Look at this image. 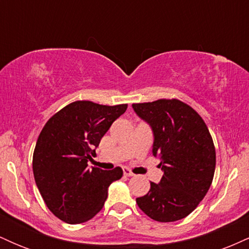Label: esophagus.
Listing matches in <instances>:
<instances>
[{
  "label": "esophagus",
  "mask_w": 249,
  "mask_h": 249,
  "mask_svg": "<svg viewBox=\"0 0 249 249\" xmlns=\"http://www.w3.org/2000/svg\"><path fill=\"white\" fill-rule=\"evenodd\" d=\"M124 176H126V177H133L134 173L132 172V171L130 170V168L125 167V168H124Z\"/></svg>",
  "instance_id": "esophagus-1"
}]
</instances>
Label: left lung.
<instances>
[{
    "mask_svg": "<svg viewBox=\"0 0 249 249\" xmlns=\"http://www.w3.org/2000/svg\"><path fill=\"white\" fill-rule=\"evenodd\" d=\"M152 128V154L164 172L158 184L136 201L151 219L172 222L192 213L210 190L215 171V148L202 118L178 99L132 104Z\"/></svg>",
    "mask_w": 249,
    "mask_h": 249,
    "instance_id": "left-lung-1",
    "label": "left lung"
}]
</instances>
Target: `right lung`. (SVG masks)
Masks as SVG:
<instances>
[{
	"instance_id": "right-lung-1",
	"label": "right lung",
	"mask_w": 249,
	"mask_h": 249,
	"mask_svg": "<svg viewBox=\"0 0 249 249\" xmlns=\"http://www.w3.org/2000/svg\"><path fill=\"white\" fill-rule=\"evenodd\" d=\"M127 104L71 103L53 115L37 139L33 157L34 177L48 208L68 224L92 219L104 206L111 182L123 170L89 167L112 123L126 111Z\"/></svg>"
}]
</instances>
